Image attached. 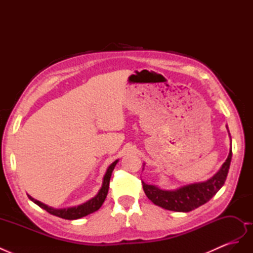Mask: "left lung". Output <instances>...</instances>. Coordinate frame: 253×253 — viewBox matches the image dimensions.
I'll return each instance as SVG.
<instances>
[{
  "label": "left lung",
  "instance_id": "8db88e82",
  "mask_svg": "<svg viewBox=\"0 0 253 253\" xmlns=\"http://www.w3.org/2000/svg\"><path fill=\"white\" fill-rule=\"evenodd\" d=\"M226 127L228 129L227 126ZM229 136H230V133H229ZM231 158L232 150L230 147L226 162L221 165L220 169L212 177L206 181L190 183V185L182 186L175 190H164L157 186L148 185V183L142 181L143 191L153 204L162 207L164 209L175 212L192 211L209 202L218 192V190L224 186L229 168H230Z\"/></svg>",
  "mask_w": 253,
  "mask_h": 253
}]
</instances>
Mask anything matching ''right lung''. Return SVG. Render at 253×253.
Returning a JSON list of instances; mask_svg holds the SVG:
<instances>
[{
	"label": "right lung",
	"mask_w": 253,
	"mask_h": 253,
	"mask_svg": "<svg viewBox=\"0 0 253 253\" xmlns=\"http://www.w3.org/2000/svg\"><path fill=\"white\" fill-rule=\"evenodd\" d=\"M119 162V159L115 160L113 164H111L109 166L108 169H106V172L103 176V180H102V186L100 188V190L98 191V193L93 197L90 198L89 201L83 203L81 205L78 206H74V207H67V208H61V209H56L52 208V207H49L47 205H45L39 201L35 200L30 195H28V198L32 202H34L36 205H38L39 207H41L42 209L46 210L48 213L52 214V215L64 218V219H78L81 218L83 216H86L88 214L93 213L97 210H99V208L102 206V204L104 203L106 195H108L109 192V187H110V180H111V176L113 173V170L115 166L117 165V163Z\"/></svg>",
	"instance_id": "right-lung-1"
}]
</instances>
